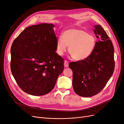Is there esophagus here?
Here are the masks:
<instances>
[{
    "mask_svg": "<svg viewBox=\"0 0 124 124\" xmlns=\"http://www.w3.org/2000/svg\"><path fill=\"white\" fill-rule=\"evenodd\" d=\"M64 67H66V68L68 67L69 66V62L67 60H65L64 62Z\"/></svg>",
    "mask_w": 124,
    "mask_h": 124,
    "instance_id": "obj_1",
    "label": "esophagus"
}]
</instances>
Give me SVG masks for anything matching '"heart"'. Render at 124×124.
Listing matches in <instances>:
<instances>
[{
    "mask_svg": "<svg viewBox=\"0 0 124 124\" xmlns=\"http://www.w3.org/2000/svg\"><path fill=\"white\" fill-rule=\"evenodd\" d=\"M96 39L82 29L71 28L62 33L56 42V52L62 55L69 47V53L75 60H83L89 57L95 47Z\"/></svg>",
    "mask_w": 124,
    "mask_h": 124,
    "instance_id": "b5f03b06",
    "label": "heart"
}]
</instances>
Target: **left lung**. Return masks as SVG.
Returning a JSON list of instances; mask_svg holds the SVG:
<instances>
[{"label": "left lung", "mask_w": 124, "mask_h": 124, "mask_svg": "<svg viewBox=\"0 0 124 124\" xmlns=\"http://www.w3.org/2000/svg\"><path fill=\"white\" fill-rule=\"evenodd\" d=\"M94 32L100 40L87 58L69 63L73 71V87L78 95L88 97L96 95L107 84L115 69L114 48L111 41L101 25Z\"/></svg>", "instance_id": "obj_1"}]
</instances>
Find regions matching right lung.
I'll list each match as a JSON object with an SVG mask.
<instances>
[{
    "mask_svg": "<svg viewBox=\"0 0 124 124\" xmlns=\"http://www.w3.org/2000/svg\"><path fill=\"white\" fill-rule=\"evenodd\" d=\"M54 27L46 23L28 27L11 45V73L21 89L30 95L50 92L63 70V58L55 52Z\"/></svg>",
    "mask_w": 124,
    "mask_h": 124,
    "instance_id": "obj_1",
    "label": "right lung"
}]
</instances>
